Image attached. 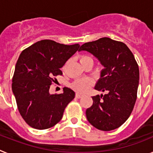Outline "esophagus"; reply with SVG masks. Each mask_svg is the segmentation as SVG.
Masks as SVG:
<instances>
[{
    "mask_svg": "<svg viewBox=\"0 0 153 153\" xmlns=\"http://www.w3.org/2000/svg\"><path fill=\"white\" fill-rule=\"evenodd\" d=\"M82 97H83V94H80V93H76V98L79 99Z\"/></svg>",
    "mask_w": 153,
    "mask_h": 153,
    "instance_id": "34e87169",
    "label": "esophagus"
}]
</instances>
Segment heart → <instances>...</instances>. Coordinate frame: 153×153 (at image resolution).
Here are the masks:
<instances>
[{"mask_svg":"<svg viewBox=\"0 0 153 153\" xmlns=\"http://www.w3.org/2000/svg\"><path fill=\"white\" fill-rule=\"evenodd\" d=\"M79 61L81 64L86 62H92L93 63V60L91 56L88 55H82L79 58ZM92 85V80L89 78H83V79H78L75 80L72 83V87L76 91L85 92L89 90Z\"/></svg>","mask_w":153,"mask_h":153,"instance_id":"1","label":"heart"}]
</instances>
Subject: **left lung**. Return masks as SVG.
<instances>
[{
    "mask_svg": "<svg viewBox=\"0 0 153 153\" xmlns=\"http://www.w3.org/2000/svg\"><path fill=\"white\" fill-rule=\"evenodd\" d=\"M81 51L90 52L104 67L95 89L108 92L92 97L93 105L86 111L87 120L100 130L117 129L129 117L137 98V62L124 43L109 37L85 43Z\"/></svg>",
    "mask_w": 153,
    "mask_h": 153,
    "instance_id": "obj_1",
    "label": "left lung"
}]
</instances>
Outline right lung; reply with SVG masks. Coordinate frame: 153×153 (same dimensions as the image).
I'll return each instance as SVG.
<instances>
[{
  "label": "right lung",
  "mask_w": 153,
  "mask_h": 153,
  "mask_svg": "<svg viewBox=\"0 0 153 153\" xmlns=\"http://www.w3.org/2000/svg\"><path fill=\"white\" fill-rule=\"evenodd\" d=\"M79 45H65L51 40L36 42L22 51L12 78V91L19 113L36 129H46L60 122L65 108L75 97L64 87L60 94H50V86L60 68L77 51Z\"/></svg>",
  "instance_id": "add662e5"
}]
</instances>
